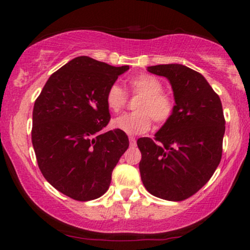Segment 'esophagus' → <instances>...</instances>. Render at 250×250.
<instances>
[{
  "instance_id": "34e87169",
  "label": "esophagus",
  "mask_w": 250,
  "mask_h": 250,
  "mask_svg": "<svg viewBox=\"0 0 250 250\" xmlns=\"http://www.w3.org/2000/svg\"><path fill=\"white\" fill-rule=\"evenodd\" d=\"M129 143H130L131 147H135V146H136V140H135V137L129 136Z\"/></svg>"
}]
</instances>
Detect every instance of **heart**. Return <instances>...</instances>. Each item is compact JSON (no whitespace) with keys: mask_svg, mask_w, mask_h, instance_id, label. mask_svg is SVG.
Segmentation results:
<instances>
[{"mask_svg":"<svg viewBox=\"0 0 250 250\" xmlns=\"http://www.w3.org/2000/svg\"><path fill=\"white\" fill-rule=\"evenodd\" d=\"M129 88L135 95H141L135 105L137 111L113 120L111 127L114 129L128 135H140L150 129L153 120L157 125H163L173 116L174 100L163 93V83L157 77L149 74L137 75L129 81ZM127 100L125 91L117 84H111L105 93L107 107L114 113L121 111L127 104Z\"/></svg>","mask_w":250,"mask_h":250,"instance_id":"b5f03b06","label":"heart"}]
</instances>
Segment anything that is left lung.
<instances>
[{
    "label": "left lung",
    "instance_id": "1",
    "mask_svg": "<svg viewBox=\"0 0 250 250\" xmlns=\"http://www.w3.org/2000/svg\"><path fill=\"white\" fill-rule=\"evenodd\" d=\"M147 70L167 77L175 109L154 140H137L141 180L154 196L183 201L199 191L220 165L226 130L222 103L207 80L186 65L159 64Z\"/></svg>",
    "mask_w": 250,
    "mask_h": 250
}]
</instances>
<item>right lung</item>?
I'll use <instances>...</instances> for the list:
<instances>
[{
  "mask_svg": "<svg viewBox=\"0 0 250 250\" xmlns=\"http://www.w3.org/2000/svg\"><path fill=\"white\" fill-rule=\"evenodd\" d=\"M129 65L75 57L48 79L33 110L37 165L54 188L76 201L108 190L113 169L129 147L123 131L109 130L105 93Z\"/></svg>",
  "mask_w": 250,
  "mask_h": 250,
  "instance_id": "add662e5",
  "label": "right lung"
}]
</instances>
